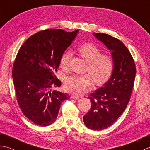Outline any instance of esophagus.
Listing matches in <instances>:
<instances>
[{
	"label": "esophagus",
	"instance_id": "34e87169",
	"mask_svg": "<svg viewBox=\"0 0 150 150\" xmlns=\"http://www.w3.org/2000/svg\"><path fill=\"white\" fill-rule=\"evenodd\" d=\"M70 98H71V99H78L80 98L79 96H75V95H71V96H70Z\"/></svg>",
	"mask_w": 150,
	"mask_h": 150
}]
</instances>
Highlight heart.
Masks as SVG:
<instances>
[{"label":"heart","instance_id":"heart-1","mask_svg":"<svg viewBox=\"0 0 150 150\" xmlns=\"http://www.w3.org/2000/svg\"><path fill=\"white\" fill-rule=\"evenodd\" d=\"M78 52L88 64L86 71L92 76L95 83L103 84L110 79L114 69V60L108 54H102V51L92 43H84L78 47ZM71 57L66 52L60 60V66L66 67ZM90 75H72L65 79V88L68 92L81 95L92 87L93 79Z\"/></svg>","mask_w":150,"mask_h":150}]
</instances>
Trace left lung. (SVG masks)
Masks as SVG:
<instances>
[{
    "label": "left lung",
    "instance_id": "1",
    "mask_svg": "<svg viewBox=\"0 0 150 150\" xmlns=\"http://www.w3.org/2000/svg\"><path fill=\"white\" fill-rule=\"evenodd\" d=\"M110 50L114 60L112 75L100 88L91 93L92 107L83 121L86 127L100 131L117 121L130 100L136 75L135 64L121 41L106 34L93 33Z\"/></svg>",
    "mask_w": 150,
    "mask_h": 150
}]
</instances>
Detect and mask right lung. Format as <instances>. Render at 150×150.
<instances>
[{"mask_svg": "<svg viewBox=\"0 0 150 150\" xmlns=\"http://www.w3.org/2000/svg\"><path fill=\"white\" fill-rule=\"evenodd\" d=\"M78 32L61 29L38 32L28 38L19 50L12 69L17 100L24 115L35 124H53L61 103L69 98L67 93L51 88L61 86L54 73Z\"/></svg>", "mask_w": 150, "mask_h": 150, "instance_id": "add662e5", "label": "right lung"}]
</instances>
